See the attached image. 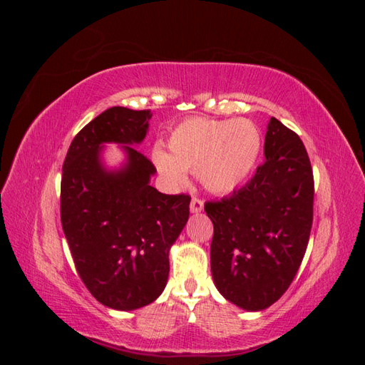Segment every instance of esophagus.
<instances>
[{
	"mask_svg": "<svg viewBox=\"0 0 365 365\" xmlns=\"http://www.w3.org/2000/svg\"><path fill=\"white\" fill-rule=\"evenodd\" d=\"M202 208H204V201L201 200V197L193 196V197H192V202H190L192 213H200Z\"/></svg>",
	"mask_w": 365,
	"mask_h": 365,
	"instance_id": "obj_1",
	"label": "esophagus"
}]
</instances>
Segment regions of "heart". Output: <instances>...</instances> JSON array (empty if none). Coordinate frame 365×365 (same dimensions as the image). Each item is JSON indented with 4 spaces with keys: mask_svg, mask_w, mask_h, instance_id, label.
<instances>
[{
    "mask_svg": "<svg viewBox=\"0 0 365 365\" xmlns=\"http://www.w3.org/2000/svg\"><path fill=\"white\" fill-rule=\"evenodd\" d=\"M260 149V130L248 118L192 117L173 128L169 137L170 153L157 148L153 161L175 184L184 181L185 172H192L197 173L207 190L225 193L251 175Z\"/></svg>",
    "mask_w": 365,
    "mask_h": 365,
    "instance_id": "1",
    "label": "heart"
}]
</instances>
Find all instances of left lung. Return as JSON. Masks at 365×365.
<instances>
[{"mask_svg": "<svg viewBox=\"0 0 365 365\" xmlns=\"http://www.w3.org/2000/svg\"><path fill=\"white\" fill-rule=\"evenodd\" d=\"M263 150L267 160L244 187L204 204L215 228L216 288L247 311L267 309L288 291L314 220V173L300 137L272 117Z\"/></svg>", "mask_w": 365, "mask_h": 365, "instance_id": "left-lung-1", "label": "left lung"}]
</instances>
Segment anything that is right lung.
I'll use <instances>...</instances> for the list:
<instances>
[{
    "mask_svg": "<svg viewBox=\"0 0 365 365\" xmlns=\"http://www.w3.org/2000/svg\"><path fill=\"white\" fill-rule=\"evenodd\" d=\"M150 109L114 106L71 141L62 168L61 220L74 267L97 302L132 311L155 302L169 277V250L190 215V195L149 184L153 163L129 145L146 135ZM102 142H121L128 164L109 174Z\"/></svg>",
    "mask_w": 365,
    "mask_h": 365,
    "instance_id": "obj_1",
    "label": "right lung"
}]
</instances>
